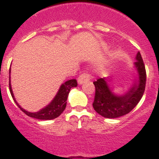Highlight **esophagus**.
<instances>
[{
    "label": "esophagus",
    "instance_id": "34e87169",
    "mask_svg": "<svg viewBox=\"0 0 159 159\" xmlns=\"http://www.w3.org/2000/svg\"><path fill=\"white\" fill-rule=\"evenodd\" d=\"M91 79V75L88 74V73H83V74H81L77 78V82L80 85L82 84L83 82H87Z\"/></svg>",
    "mask_w": 159,
    "mask_h": 159
}]
</instances>
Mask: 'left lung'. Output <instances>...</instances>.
Masks as SVG:
<instances>
[{"label": "left lung", "instance_id": "obj_1", "mask_svg": "<svg viewBox=\"0 0 159 159\" xmlns=\"http://www.w3.org/2000/svg\"><path fill=\"white\" fill-rule=\"evenodd\" d=\"M134 65L138 77L134 79L132 84L124 94H116L109 85L111 79L99 78L93 82L96 87L93 108L105 118L115 119L129 113L142 98L145 90L146 71L143 58L139 52L135 57Z\"/></svg>", "mask_w": 159, "mask_h": 159}]
</instances>
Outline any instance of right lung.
Listing matches in <instances>:
<instances>
[{
  "label": "right lung",
  "instance_id": "add662e5",
  "mask_svg": "<svg viewBox=\"0 0 159 159\" xmlns=\"http://www.w3.org/2000/svg\"><path fill=\"white\" fill-rule=\"evenodd\" d=\"M10 74H11V68H10ZM77 86V82L76 79H71L65 82L64 83H62L60 86L58 92H57L54 98L52 100V102L48 106H46L45 107H43V109H41L37 112H30V111H25V109L22 108L18 104V102H16L15 96L13 94V91L11 88V77H10V83H9L11 97L16 102V104L19 106V108L30 117L38 119V120H45L57 118L63 112V111L66 108V106H67V99L68 94H69L70 89L72 87H76Z\"/></svg>",
  "mask_w": 159,
  "mask_h": 159
}]
</instances>
